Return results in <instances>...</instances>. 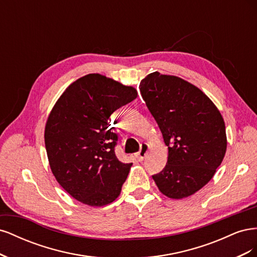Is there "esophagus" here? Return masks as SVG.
<instances>
[{"instance_id":"esophagus-1","label":"esophagus","mask_w":257,"mask_h":257,"mask_svg":"<svg viewBox=\"0 0 257 257\" xmlns=\"http://www.w3.org/2000/svg\"><path fill=\"white\" fill-rule=\"evenodd\" d=\"M148 151H149V145L143 144L141 146V150H139V152L137 153L138 161H143L145 159V157H146V154L148 153Z\"/></svg>"}]
</instances>
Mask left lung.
<instances>
[{
  "label": "left lung",
  "instance_id": "8db88e82",
  "mask_svg": "<svg viewBox=\"0 0 257 257\" xmlns=\"http://www.w3.org/2000/svg\"><path fill=\"white\" fill-rule=\"evenodd\" d=\"M139 89L168 147L167 164L153 180L169 198L191 196L211 180L224 159L223 116L203 91L177 76L151 73Z\"/></svg>",
  "mask_w": 257,
  "mask_h": 257
}]
</instances>
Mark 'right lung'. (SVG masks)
Instances as JSON below:
<instances>
[{
  "label": "right lung",
  "instance_id": "1",
  "mask_svg": "<svg viewBox=\"0 0 257 257\" xmlns=\"http://www.w3.org/2000/svg\"><path fill=\"white\" fill-rule=\"evenodd\" d=\"M137 97L133 87L99 74L69 84L45 127V146L53 176L80 203L102 207L120 195L132 163L115 157L118 136L110 115Z\"/></svg>",
  "mask_w": 257,
  "mask_h": 257
}]
</instances>
